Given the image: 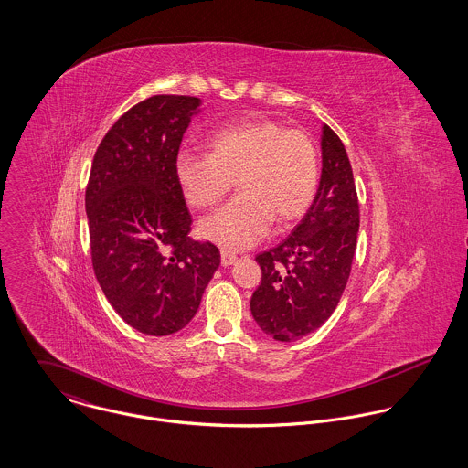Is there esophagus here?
I'll return each mask as SVG.
<instances>
[{"label":"esophagus","instance_id":"1","mask_svg":"<svg viewBox=\"0 0 468 468\" xmlns=\"http://www.w3.org/2000/svg\"><path fill=\"white\" fill-rule=\"evenodd\" d=\"M236 260H238V256H236L234 252H229V250H221V265H223V267H229V265H232Z\"/></svg>","mask_w":468,"mask_h":468}]
</instances>
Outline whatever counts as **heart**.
<instances>
[{
  "mask_svg": "<svg viewBox=\"0 0 468 468\" xmlns=\"http://www.w3.org/2000/svg\"><path fill=\"white\" fill-rule=\"evenodd\" d=\"M175 175L193 208H210L236 180L239 195L203 219L200 232L223 249L260 241L271 221L286 227L312 205L319 187V151L312 136L277 121L229 124L207 142V154L184 151Z\"/></svg>",
  "mask_w": 468,
  "mask_h": 468,
  "instance_id": "1",
  "label": "heart"
}]
</instances>
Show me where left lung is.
Listing matches in <instances>:
<instances>
[{
    "label": "left lung",
    "mask_w": 468,
    "mask_h": 468,
    "mask_svg": "<svg viewBox=\"0 0 468 468\" xmlns=\"http://www.w3.org/2000/svg\"><path fill=\"white\" fill-rule=\"evenodd\" d=\"M323 175L315 200L293 232L256 256L261 282L250 310L275 340L293 342L321 328L347 284L360 208L351 164L338 134L323 126Z\"/></svg>",
    "instance_id": "obj_1"
}]
</instances>
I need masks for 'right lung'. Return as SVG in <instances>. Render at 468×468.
<instances>
[{
	"mask_svg": "<svg viewBox=\"0 0 468 468\" xmlns=\"http://www.w3.org/2000/svg\"><path fill=\"white\" fill-rule=\"evenodd\" d=\"M198 97L153 95L101 140L86 186L91 265L115 312L140 334H176L198 312L219 250L189 238L175 162Z\"/></svg>",
	"mask_w": 468,
	"mask_h": 468,
	"instance_id": "1",
	"label": "right lung"
}]
</instances>
